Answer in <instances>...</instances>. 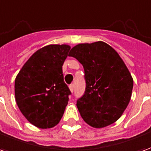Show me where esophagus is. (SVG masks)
I'll list each match as a JSON object with an SVG mask.
<instances>
[{
    "label": "esophagus",
    "mask_w": 151,
    "mask_h": 151,
    "mask_svg": "<svg viewBox=\"0 0 151 151\" xmlns=\"http://www.w3.org/2000/svg\"><path fill=\"white\" fill-rule=\"evenodd\" d=\"M73 89H74V86H73V84L69 85V90H70V91L71 92L73 91Z\"/></svg>",
    "instance_id": "obj_1"
}]
</instances>
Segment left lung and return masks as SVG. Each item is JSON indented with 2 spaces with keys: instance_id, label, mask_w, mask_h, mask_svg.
I'll use <instances>...</instances> for the list:
<instances>
[{
  "instance_id": "8db88e82",
  "label": "left lung",
  "mask_w": 151,
  "mask_h": 151,
  "mask_svg": "<svg viewBox=\"0 0 151 151\" xmlns=\"http://www.w3.org/2000/svg\"><path fill=\"white\" fill-rule=\"evenodd\" d=\"M84 68L86 90L77 107L86 123L104 128L116 122L126 109L133 80L119 54L108 43H80L70 50Z\"/></svg>"
}]
</instances>
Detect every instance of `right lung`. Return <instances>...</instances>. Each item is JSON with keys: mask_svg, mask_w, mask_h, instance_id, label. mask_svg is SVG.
I'll list each match as a JSON object with an SVG mask.
<instances>
[{"mask_svg": "<svg viewBox=\"0 0 151 151\" xmlns=\"http://www.w3.org/2000/svg\"><path fill=\"white\" fill-rule=\"evenodd\" d=\"M70 47L51 44L38 50L16 77L15 99L27 120L40 129L55 126L71 95L64 82L62 65Z\"/></svg>", "mask_w": 151, "mask_h": 151, "instance_id": "1", "label": "right lung"}]
</instances>
